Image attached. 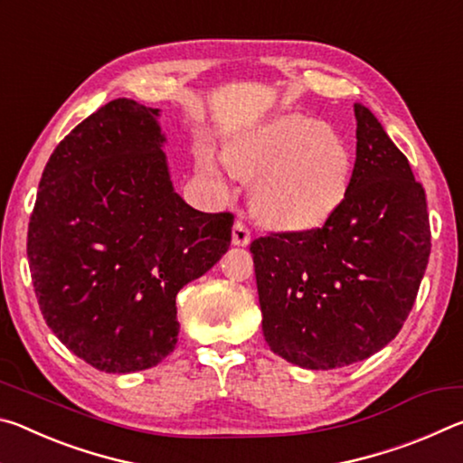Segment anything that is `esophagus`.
<instances>
[{
  "mask_svg": "<svg viewBox=\"0 0 463 463\" xmlns=\"http://www.w3.org/2000/svg\"><path fill=\"white\" fill-rule=\"evenodd\" d=\"M250 242V232L242 222H234L232 226V245L239 247H247Z\"/></svg>",
  "mask_w": 463,
  "mask_h": 463,
  "instance_id": "esophagus-1",
  "label": "esophagus"
}]
</instances>
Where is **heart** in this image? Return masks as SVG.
Instances as JSON below:
<instances>
[{
  "label": "heart",
  "instance_id": "obj_1",
  "mask_svg": "<svg viewBox=\"0 0 463 463\" xmlns=\"http://www.w3.org/2000/svg\"><path fill=\"white\" fill-rule=\"evenodd\" d=\"M239 177L260 179L257 206L281 229H317L341 206L351 182V156L328 124L284 116L265 124L229 153Z\"/></svg>",
  "mask_w": 463,
  "mask_h": 463
}]
</instances>
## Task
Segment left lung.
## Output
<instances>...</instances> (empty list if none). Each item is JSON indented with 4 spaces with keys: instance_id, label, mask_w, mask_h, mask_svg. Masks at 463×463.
I'll use <instances>...</instances> for the list:
<instances>
[{
    "instance_id": "1",
    "label": "left lung",
    "mask_w": 463,
    "mask_h": 463,
    "mask_svg": "<svg viewBox=\"0 0 463 463\" xmlns=\"http://www.w3.org/2000/svg\"><path fill=\"white\" fill-rule=\"evenodd\" d=\"M347 195L320 229L250 242L269 349L307 370L362 362L394 339L430 253L427 198L378 118L355 104Z\"/></svg>"
}]
</instances>
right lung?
I'll use <instances>...</instances> for the list:
<instances>
[{
    "mask_svg": "<svg viewBox=\"0 0 463 463\" xmlns=\"http://www.w3.org/2000/svg\"><path fill=\"white\" fill-rule=\"evenodd\" d=\"M159 109L108 101L43 171L28 261L61 343L106 373L148 370L175 349V296L231 247V213L194 210L171 184Z\"/></svg>",
    "mask_w": 463,
    "mask_h": 463,
    "instance_id": "right-lung-1",
    "label": "right lung"
}]
</instances>
